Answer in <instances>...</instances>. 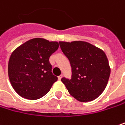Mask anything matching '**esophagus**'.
I'll return each instance as SVG.
<instances>
[{"instance_id": "34e87169", "label": "esophagus", "mask_w": 125, "mask_h": 125, "mask_svg": "<svg viewBox=\"0 0 125 125\" xmlns=\"http://www.w3.org/2000/svg\"><path fill=\"white\" fill-rule=\"evenodd\" d=\"M62 75H60V76H58V79H59V80H61V79H62Z\"/></svg>"}]
</instances>
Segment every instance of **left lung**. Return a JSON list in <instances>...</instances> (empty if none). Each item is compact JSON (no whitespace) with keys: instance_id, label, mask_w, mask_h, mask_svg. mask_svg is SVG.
I'll list each match as a JSON object with an SVG mask.
<instances>
[{"instance_id":"8db88e82","label":"left lung","mask_w":125,"mask_h":125,"mask_svg":"<svg viewBox=\"0 0 125 125\" xmlns=\"http://www.w3.org/2000/svg\"><path fill=\"white\" fill-rule=\"evenodd\" d=\"M59 45L72 66V79H62L69 93L79 102L94 100L104 92L110 75L105 53L82 41H59Z\"/></svg>"}]
</instances>
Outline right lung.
I'll return each mask as SVG.
<instances>
[{
	"label": "right lung",
	"mask_w": 125,
	"mask_h": 125,
	"mask_svg": "<svg viewBox=\"0 0 125 125\" xmlns=\"http://www.w3.org/2000/svg\"><path fill=\"white\" fill-rule=\"evenodd\" d=\"M59 43L41 38L33 39L12 52L8 62L10 84L21 96L35 100L46 94L57 76L51 72L49 57Z\"/></svg>",
	"instance_id": "add662e5"
}]
</instances>
